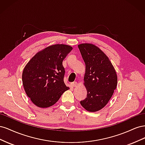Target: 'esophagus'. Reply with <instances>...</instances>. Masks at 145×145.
<instances>
[{
	"label": "esophagus",
	"instance_id": "esophagus-1",
	"mask_svg": "<svg viewBox=\"0 0 145 145\" xmlns=\"http://www.w3.org/2000/svg\"><path fill=\"white\" fill-rule=\"evenodd\" d=\"M71 85L73 87H76V86H77V83L76 82H72V83H71Z\"/></svg>",
	"mask_w": 145,
	"mask_h": 145
}]
</instances>
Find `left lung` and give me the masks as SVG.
I'll use <instances>...</instances> for the list:
<instances>
[{"label": "left lung", "mask_w": 145, "mask_h": 145, "mask_svg": "<svg viewBox=\"0 0 145 145\" xmlns=\"http://www.w3.org/2000/svg\"><path fill=\"white\" fill-rule=\"evenodd\" d=\"M85 63L84 84L87 97L80 101L86 110L96 112L106 106L117 85L116 70L108 56L91 43L78 45Z\"/></svg>", "instance_id": "1"}]
</instances>
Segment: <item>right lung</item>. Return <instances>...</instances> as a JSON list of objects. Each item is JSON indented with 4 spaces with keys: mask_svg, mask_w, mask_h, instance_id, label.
Segmentation results:
<instances>
[{
    "mask_svg": "<svg viewBox=\"0 0 145 145\" xmlns=\"http://www.w3.org/2000/svg\"><path fill=\"white\" fill-rule=\"evenodd\" d=\"M72 47L64 44L47 46L35 54L26 65L22 83L26 94L36 106L48 108L54 105L69 89L63 82L62 62Z\"/></svg>",
    "mask_w": 145,
    "mask_h": 145,
    "instance_id": "right-lung-1",
    "label": "right lung"
}]
</instances>
